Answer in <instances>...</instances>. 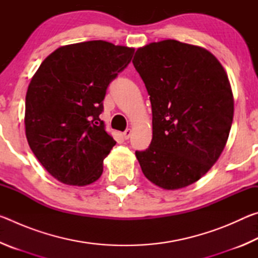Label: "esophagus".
I'll return each instance as SVG.
<instances>
[{
	"instance_id": "obj_1",
	"label": "esophagus",
	"mask_w": 258,
	"mask_h": 258,
	"mask_svg": "<svg viewBox=\"0 0 258 258\" xmlns=\"http://www.w3.org/2000/svg\"><path fill=\"white\" fill-rule=\"evenodd\" d=\"M131 135H132V130L127 128V130H126L125 132L123 133V138H124L125 140H128V139L131 138Z\"/></svg>"
}]
</instances>
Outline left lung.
Segmentation results:
<instances>
[{
    "instance_id": "obj_1",
    "label": "left lung",
    "mask_w": 258,
    "mask_h": 258,
    "mask_svg": "<svg viewBox=\"0 0 258 258\" xmlns=\"http://www.w3.org/2000/svg\"><path fill=\"white\" fill-rule=\"evenodd\" d=\"M133 64L152 109V140L135 151L145 176L164 190L194 184L223 152L233 120L232 89L205 47L175 40L139 47Z\"/></svg>"
}]
</instances>
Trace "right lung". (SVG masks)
I'll use <instances>...</instances> for the list:
<instances>
[{"mask_svg": "<svg viewBox=\"0 0 258 258\" xmlns=\"http://www.w3.org/2000/svg\"><path fill=\"white\" fill-rule=\"evenodd\" d=\"M133 47L106 41L60 46L47 55L26 94L25 132L33 154L67 185L98 181L116 141L100 119L106 90Z\"/></svg>", "mask_w": 258, "mask_h": 258, "instance_id": "obj_1", "label": "right lung"}]
</instances>
